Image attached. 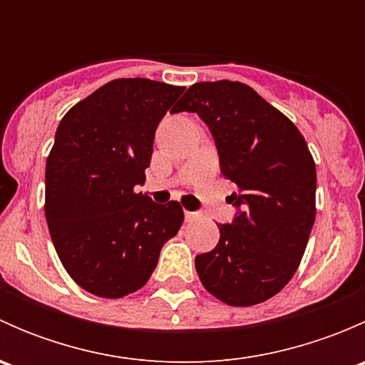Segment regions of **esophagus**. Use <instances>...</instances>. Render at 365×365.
Instances as JSON below:
<instances>
[{"mask_svg":"<svg viewBox=\"0 0 365 365\" xmlns=\"http://www.w3.org/2000/svg\"><path fill=\"white\" fill-rule=\"evenodd\" d=\"M197 217L196 212H189V210H185V220L187 222H190V220H194Z\"/></svg>","mask_w":365,"mask_h":365,"instance_id":"esophagus-1","label":"esophagus"}]
</instances>
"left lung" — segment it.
<instances>
[{
    "label": "left lung",
    "mask_w": 365,
    "mask_h": 365,
    "mask_svg": "<svg viewBox=\"0 0 365 365\" xmlns=\"http://www.w3.org/2000/svg\"><path fill=\"white\" fill-rule=\"evenodd\" d=\"M208 125L220 171L237 185V208L219 224L215 249L197 254L206 292L235 307L277 295L300 264L316 217V165L304 135L281 111L238 81L196 83L173 113Z\"/></svg>",
    "instance_id": "obj_1"
}]
</instances>
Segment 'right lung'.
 <instances>
[{"label":"right lung","instance_id":"obj_1","mask_svg":"<svg viewBox=\"0 0 365 365\" xmlns=\"http://www.w3.org/2000/svg\"><path fill=\"white\" fill-rule=\"evenodd\" d=\"M183 86L114 79L73 106L46 164V219L70 277L104 298L138 292L178 233V201L153 203L145 183L153 138Z\"/></svg>","mask_w":365,"mask_h":365}]
</instances>
